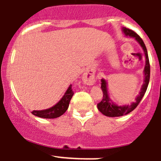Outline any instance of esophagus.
<instances>
[{
    "label": "esophagus",
    "mask_w": 161,
    "mask_h": 161,
    "mask_svg": "<svg viewBox=\"0 0 161 161\" xmlns=\"http://www.w3.org/2000/svg\"><path fill=\"white\" fill-rule=\"evenodd\" d=\"M83 80H84L85 83H86L87 85H89V86L93 85L95 82V77L92 76V75H89V76H88V75H85V76L83 77Z\"/></svg>",
    "instance_id": "1"
}]
</instances>
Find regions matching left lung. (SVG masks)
Listing matches in <instances>:
<instances>
[{"label": "left lung", "mask_w": 161, "mask_h": 161, "mask_svg": "<svg viewBox=\"0 0 161 161\" xmlns=\"http://www.w3.org/2000/svg\"><path fill=\"white\" fill-rule=\"evenodd\" d=\"M123 32H124L125 36L135 38V39L139 43V45H141L142 49H143L144 53H145V69H144L145 80H144V83L142 86L139 95L137 96V97L136 98V102H132L130 105L117 106L109 97L108 88H107L108 83H107L104 79H101V89H102L103 92V98L101 100V102L97 104V109H98L99 111L101 114H103L104 115L107 116H110V117H115V116L126 115V114L132 112L134 109H136V107L140 103V101H141L143 96L145 95L147 86H148L149 80H150V64H149V59L148 55H147V48H146L143 40L140 38V36H138L137 33H136L134 31L131 30V29H127V28L123 27Z\"/></svg>", "instance_id": "left-lung-1"}]
</instances>
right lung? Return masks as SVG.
Segmentation results:
<instances>
[{"label":"right lung","mask_w":161,"mask_h":161,"mask_svg":"<svg viewBox=\"0 0 161 161\" xmlns=\"http://www.w3.org/2000/svg\"><path fill=\"white\" fill-rule=\"evenodd\" d=\"M73 94L74 93L72 89V85H70L60 101L54 106L48 109H45V110H33L32 114L38 117L45 118V119H54V118L59 117L63 115L68 109L70 100L73 97Z\"/></svg>","instance_id":"1"}]
</instances>
